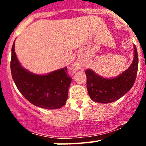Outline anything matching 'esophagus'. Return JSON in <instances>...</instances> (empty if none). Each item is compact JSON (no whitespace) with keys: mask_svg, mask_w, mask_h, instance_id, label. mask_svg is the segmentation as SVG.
<instances>
[{"mask_svg":"<svg viewBox=\"0 0 146 146\" xmlns=\"http://www.w3.org/2000/svg\"><path fill=\"white\" fill-rule=\"evenodd\" d=\"M73 70H76V69H78V64H74V66H73Z\"/></svg>","mask_w":146,"mask_h":146,"instance_id":"esophagus-1","label":"esophagus"}]
</instances>
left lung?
I'll return each mask as SVG.
<instances>
[{
	"label": "left lung",
	"mask_w": 146,
	"mask_h": 146,
	"mask_svg": "<svg viewBox=\"0 0 146 146\" xmlns=\"http://www.w3.org/2000/svg\"><path fill=\"white\" fill-rule=\"evenodd\" d=\"M138 54L134 46V58L127 70L115 78H105L93 70L85 71L87 90L92 100L102 104L111 103L123 97L131 89L135 82L138 70Z\"/></svg>",
	"instance_id": "obj_1"
}]
</instances>
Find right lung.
Wrapping results in <instances>:
<instances>
[{"label":"right lung","mask_w":146,"mask_h":146,"mask_svg":"<svg viewBox=\"0 0 146 146\" xmlns=\"http://www.w3.org/2000/svg\"><path fill=\"white\" fill-rule=\"evenodd\" d=\"M15 41L11 48V72L18 90L36 106L46 109H58L65 105L71 78L67 68L37 75L25 69L15 53Z\"/></svg>","instance_id":"1"}]
</instances>
